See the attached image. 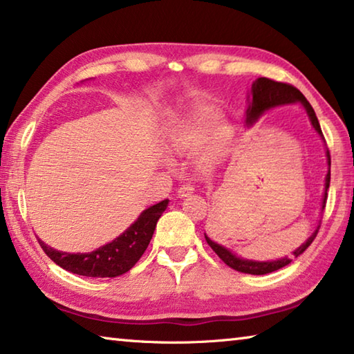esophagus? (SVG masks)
<instances>
[{
  "label": "esophagus",
  "mask_w": 354,
  "mask_h": 354,
  "mask_svg": "<svg viewBox=\"0 0 354 354\" xmlns=\"http://www.w3.org/2000/svg\"><path fill=\"white\" fill-rule=\"evenodd\" d=\"M194 194V187H192L190 184H184L181 185V187L178 189V196L179 198H185V196H189Z\"/></svg>",
  "instance_id": "34e87169"
}]
</instances>
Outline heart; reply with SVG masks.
Returning a JSON list of instances; mask_svg holds the SVG:
<instances>
[{
	"label": "heart",
	"mask_w": 354,
	"mask_h": 354,
	"mask_svg": "<svg viewBox=\"0 0 354 354\" xmlns=\"http://www.w3.org/2000/svg\"><path fill=\"white\" fill-rule=\"evenodd\" d=\"M234 134V127L212 104L171 113L162 127L167 149L179 156L196 151L195 165L203 173L218 169L230 153Z\"/></svg>",
	"instance_id": "1"
}]
</instances>
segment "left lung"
Listing matches in <instances>:
<instances>
[{"instance_id": "8db88e82", "label": "left lung", "mask_w": 354, "mask_h": 354, "mask_svg": "<svg viewBox=\"0 0 354 354\" xmlns=\"http://www.w3.org/2000/svg\"><path fill=\"white\" fill-rule=\"evenodd\" d=\"M289 104H299L306 111L309 122L313 124V128L317 134L320 136V139L325 142V137L322 134V128L319 120H317L315 112L313 109V106L309 104V101L304 98V95L295 88L293 86H289V84L284 82H277L268 80V77H257V80L253 82V86L247 93V109H245V123L247 127H253V124L259 120L263 113L268 112L270 109H274V107H281V106H289ZM326 145V143H325ZM326 154V162H328V173L325 176V190H323V198H322V211L325 209L326 205V198H328V189H329V179H331V158H329V151L328 148L325 149ZM320 227V221L317 227L314 230L313 234H310L306 241H304L297 250H293V256L298 257L299 254H303L306 248L317 236ZM206 242L209 243L217 256L223 261L226 266H230L231 268H234L237 272L242 273H248V274H266V273H272L277 272L279 268H283L286 266H289L292 262L290 257H281V259H274V261H254V259H245V257H241L236 254L234 251L223 247L217 242H214L211 237H209L205 232Z\"/></svg>"}]
</instances>
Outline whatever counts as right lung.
Masks as SVG:
<instances>
[{"instance_id":"right-lung-1","label":"right lung","mask_w":354,"mask_h":354,"mask_svg":"<svg viewBox=\"0 0 354 354\" xmlns=\"http://www.w3.org/2000/svg\"><path fill=\"white\" fill-rule=\"evenodd\" d=\"M167 206H169V200L147 207L127 231L91 253L59 251L40 239L39 243L46 256L64 270L88 278H115L131 270L145 253L156 230V223Z\"/></svg>"}]
</instances>
